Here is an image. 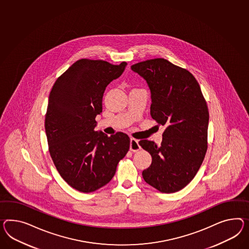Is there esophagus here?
<instances>
[{
	"mask_svg": "<svg viewBox=\"0 0 249 249\" xmlns=\"http://www.w3.org/2000/svg\"><path fill=\"white\" fill-rule=\"evenodd\" d=\"M141 149V146L139 145L138 140L134 139V138H131L130 140V150L132 152H137Z\"/></svg>",
	"mask_w": 249,
	"mask_h": 249,
	"instance_id": "obj_1",
	"label": "esophagus"
}]
</instances>
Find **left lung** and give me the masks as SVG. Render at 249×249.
Wrapping results in <instances>:
<instances>
[{
  "label": "left lung",
  "instance_id": "1",
  "mask_svg": "<svg viewBox=\"0 0 249 249\" xmlns=\"http://www.w3.org/2000/svg\"><path fill=\"white\" fill-rule=\"evenodd\" d=\"M151 90V116L165 126L162 141L141 140L152 155L142 172L147 183L159 192H178L189 184L202 164L208 149L209 109L198 81L190 71L164 58L133 65Z\"/></svg>",
  "mask_w": 249,
  "mask_h": 249
}]
</instances>
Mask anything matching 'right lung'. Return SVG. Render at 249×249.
<instances>
[{"label":"right lung","instance_id":"obj_1","mask_svg":"<svg viewBox=\"0 0 249 249\" xmlns=\"http://www.w3.org/2000/svg\"><path fill=\"white\" fill-rule=\"evenodd\" d=\"M126 65L79 59L57 78L50 93L45 116L49 151L60 176L78 192H93L107 184L129 150L127 134L108 136L95 131L106 88Z\"/></svg>","mask_w":249,"mask_h":249}]
</instances>
